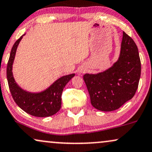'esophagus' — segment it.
Returning a JSON list of instances; mask_svg holds the SVG:
<instances>
[{"label": "esophagus", "instance_id": "34e87169", "mask_svg": "<svg viewBox=\"0 0 152 152\" xmlns=\"http://www.w3.org/2000/svg\"><path fill=\"white\" fill-rule=\"evenodd\" d=\"M86 71L85 69H81V73H83L84 71Z\"/></svg>", "mask_w": 152, "mask_h": 152}]
</instances>
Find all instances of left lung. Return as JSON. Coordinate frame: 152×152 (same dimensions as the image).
<instances>
[{"mask_svg": "<svg viewBox=\"0 0 152 152\" xmlns=\"http://www.w3.org/2000/svg\"><path fill=\"white\" fill-rule=\"evenodd\" d=\"M140 75L138 48L134 40L123 32L118 61L103 72L83 75L91 105L105 112L118 109L134 96Z\"/></svg>", "mask_w": 152, "mask_h": 152, "instance_id": "8db88e82", "label": "left lung"}]
</instances>
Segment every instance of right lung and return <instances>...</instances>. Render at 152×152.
Returning a JSON list of instances; mask_svg holds the SVG:
<instances>
[{"label":"right lung","instance_id":"1","mask_svg":"<svg viewBox=\"0 0 152 152\" xmlns=\"http://www.w3.org/2000/svg\"><path fill=\"white\" fill-rule=\"evenodd\" d=\"M25 34L15 42L10 52L7 65V79L9 88L15 102L25 112L39 118L52 116L61 108L62 91L75 74L66 75L58 78L46 90L39 93L28 92L21 88L15 81L12 71L16 50Z\"/></svg>","mask_w":152,"mask_h":152}]
</instances>
